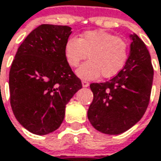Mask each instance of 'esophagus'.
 I'll return each mask as SVG.
<instances>
[{
	"label": "esophagus",
	"mask_w": 161,
	"mask_h": 161,
	"mask_svg": "<svg viewBox=\"0 0 161 161\" xmlns=\"http://www.w3.org/2000/svg\"><path fill=\"white\" fill-rule=\"evenodd\" d=\"M82 86H83V88H88L90 86V83L88 81H85V80H83V81H82Z\"/></svg>",
	"instance_id": "1"
}]
</instances>
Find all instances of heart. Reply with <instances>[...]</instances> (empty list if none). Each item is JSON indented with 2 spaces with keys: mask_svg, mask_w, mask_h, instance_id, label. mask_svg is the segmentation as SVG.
Listing matches in <instances>:
<instances>
[{
  "mask_svg": "<svg viewBox=\"0 0 161 161\" xmlns=\"http://www.w3.org/2000/svg\"><path fill=\"white\" fill-rule=\"evenodd\" d=\"M128 54V45L123 38L104 31H87L79 38L70 37L64 47L66 61L70 67H77L88 56L76 73L87 80L115 76L124 68Z\"/></svg>",
  "mask_w": 161,
  "mask_h": 161,
  "instance_id": "1",
  "label": "heart"
}]
</instances>
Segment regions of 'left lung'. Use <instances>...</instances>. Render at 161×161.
Instances as JSON below:
<instances>
[{
	"label": "left lung",
	"mask_w": 161,
	"mask_h": 161,
	"mask_svg": "<svg viewBox=\"0 0 161 161\" xmlns=\"http://www.w3.org/2000/svg\"><path fill=\"white\" fill-rule=\"evenodd\" d=\"M130 53L125 67L109 81L91 84L93 101L88 118L98 131L119 135L144 115L151 95L154 69L143 41L130 35Z\"/></svg>",
	"instance_id": "obj_1"
}]
</instances>
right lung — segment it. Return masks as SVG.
I'll list each match as a JSON object with an SVG mask.
<instances>
[{
	"label": "right lung",
	"instance_id": "obj_1",
	"mask_svg": "<svg viewBox=\"0 0 161 161\" xmlns=\"http://www.w3.org/2000/svg\"><path fill=\"white\" fill-rule=\"evenodd\" d=\"M71 28L41 24L19 47L9 71L10 105L18 122L36 135L56 130L66 105L82 89L64 55Z\"/></svg>",
	"mask_w": 161,
	"mask_h": 161
}]
</instances>
